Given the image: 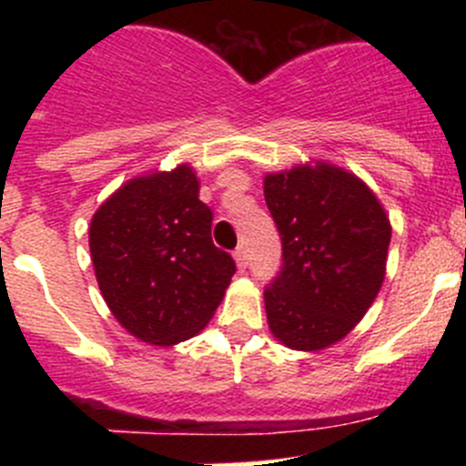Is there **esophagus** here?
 <instances>
[{
  "label": "esophagus",
  "instance_id": "obj_1",
  "mask_svg": "<svg viewBox=\"0 0 466 466\" xmlns=\"http://www.w3.org/2000/svg\"><path fill=\"white\" fill-rule=\"evenodd\" d=\"M234 261H237L238 270H246V266H248V255H246V248H243V246H238L237 250H234Z\"/></svg>",
  "mask_w": 466,
  "mask_h": 466
}]
</instances>
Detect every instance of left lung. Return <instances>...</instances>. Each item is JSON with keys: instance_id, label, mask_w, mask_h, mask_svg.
<instances>
[{"instance_id": "obj_1", "label": "left lung", "mask_w": 466, "mask_h": 466, "mask_svg": "<svg viewBox=\"0 0 466 466\" xmlns=\"http://www.w3.org/2000/svg\"><path fill=\"white\" fill-rule=\"evenodd\" d=\"M263 196L284 250L263 290L268 327L289 350H327L363 320L383 286L388 214L359 176L322 159L268 173Z\"/></svg>"}]
</instances>
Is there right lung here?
I'll return each mask as SVG.
<instances>
[{
	"label": "right lung",
	"instance_id": "obj_1",
	"mask_svg": "<svg viewBox=\"0 0 466 466\" xmlns=\"http://www.w3.org/2000/svg\"><path fill=\"white\" fill-rule=\"evenodd\" d=\"M189 164L121 185L89 223V252L116 322L146 345L203 331L223 302L232 257L211 241V209Z\"/></svg>",
	"mask_w": 466,
	"mask_h": 466
}]
</instances>
